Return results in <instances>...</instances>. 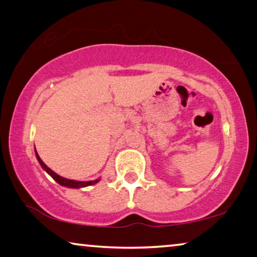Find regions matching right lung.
<instances>
[{
	"label": "right lung",
	"instance_id": "right-lung-1",
	"mask_svg": "<svg viewBox=\"0 0 257 257\" xmlns=\"http://www.w3.org/2000/svg\"><path fill=\"white\" fill-rule=\"evenodd\" d=\"M36 156H37V160L38 162H40V164L42 165V168L44 169V170L49 173V175L53 178V179L58 182V184H60L61 186H66V187H70V188H81V187H86V186H90V185H95L96 182H98L99 180L96 179V180H92V181H76V180H70V179H66V178L63 177H60L59 175H56V173L54 171H52L51 169L47 167V165L43 162V161L41 160L40 156H38L37 152H36Z\"/></svg>",
	"mask_w": 257,
	"mask_h": 257
}]
</instances>
